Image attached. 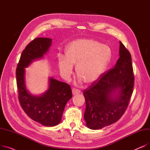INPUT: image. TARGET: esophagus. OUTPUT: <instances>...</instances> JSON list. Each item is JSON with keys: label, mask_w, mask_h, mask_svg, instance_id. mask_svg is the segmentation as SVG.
Returning <instances> with one entry per match:
<instances>
[{"label": "esophagus", "mask_w": 150, "mask_h": 150, "mask_svg": "<svg viewBox=\"0 0 150 150\" xmlns=\"http://www.w3.org/2000/svg\"><path fill=\"white\" fill-rule=\"evenodd\" d=\"M80 92V91L78 90V89H76V88L72 89V93L74 94V95H75V94H77Z\"/></svg>", "instance_id": "1"}]
</instances>
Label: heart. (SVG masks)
Instances as JSON below:
<instances>
[{
    "label": "heart",
    "instance_id": "heart-1",
    "mask_svg": "<svg viewBox=\"0 0 150 150\" xmlns=\"http://www.w3.org/2000/svg\"><path fill=\"white\" fill-rule=\"evenodd\" d=\"M93 39H78L71 43L66 49V56L59 55L58 65L60 72L65 79L76 72L79 81L92 84L97 81L111 58V50L106 45Z\"/></svg>",
    "mask_w": 150,
    "mask_h": 150
}]
</instances>
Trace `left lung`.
<instances>
[{"label": "left lung", "instance_id": "8db88e82", "mask_svg": "<svg viewBox=\"0 0 150 150\" xmlns=\"http://www.w3.org/2000/svg\"><path fill=\"white\" fill-rule=\"evenodd\" d=\"M119 54L115 66L83 91L86 100L84 117L90 129H99L116 122L128 106L134 76L131 54L120 41ZM116 90L120 93L113 98Z\"/></svg>", "mask_w": 150, "mask_h": 150}]
</instances>
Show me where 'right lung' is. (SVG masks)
<instances>
[{
	"mask_svg": "<svg viewBox=\"0 0 150 150\" xmlns=\"http://www.w3.org/2000/svg\"><path fill=\"white\" fill-rule=\"evenodd\" d=\"M52 42V39L47 38H37L31 41L22 51L16 72L22 108L31 119L45 127H53L60 123L67 102L72 97V89L67 83L51 78L49 89L43 95L31 96L25 88L24 67L33 60L42 58Z\"/></svg>",
	"mask_w": 150,
	"mask_h": 150,
	"instance_id": "right-lung-1",
	"label": "right lung"
}]
</instances>
